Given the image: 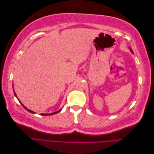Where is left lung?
<instances>
[{
	"label": "left lung",
	"instance_id": "left-lung-1",
	"mask_svg": "<svg viewBox=\"0 0 154 154\" xmlns=\"http://www.w3.org/2000/svg\"><path fill=\"white\" fill-rule=\"evenodd\" d=\"M129 49L130 50V51H131V52L133 53V51L132 50V49H131V48H130V47H129Z\"/></svg>",
	"mask_w": 154,
	"mask_h": 154
}]
</instances>
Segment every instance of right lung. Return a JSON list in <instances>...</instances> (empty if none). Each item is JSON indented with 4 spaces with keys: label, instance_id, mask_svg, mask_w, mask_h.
Wrapping results in <instances>:
<instances>
[{
    "label": "right lung",
    "instance_id": "obj_1",
    "mask_svg": "<svg viewBox=\"0 0 154 154\" xmlns=\"http://www.w3.org/2000/svg\"><path fill=\"white\" fill-rule=\"evenodd\" d=\"M14 94H15V96L17 97V95H16V94H15V91H14ZM18 101H19L20 102V103H21V105L23 106V107H24V109H26V110H27V111H29V112H31V113H35L33 111H32V110H29V109H27V108H26V107L25 106H24V105H23V104L21 103V102L19 101V100H18ZM61 110L62 109H60L59 110H58V111H57V112H53V113H51V114H41V115H42V116H48V115H53V114H57V113H58V112H60V111H61Z\"/></svg>",
    "mask_w": 154,
    "mask_h": 154
}]
</instances>
